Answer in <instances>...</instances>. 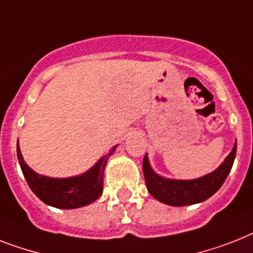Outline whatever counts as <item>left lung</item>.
I'll return each mask as SVG.
<instances>
[{
    "label": "left lung",
    "mask_w": 253,
    "mask_h": 253,
    "mask_svg": "<svg viewBox=\"0 0 253 253\" xmlns=\"http://www.w3.org/2000/svg\"><path fill=\"white\" fill-rule=\"evenodd\" d=\"M235 155H237V143L234 144L233 149L225 161L214 171L190 180L168 179L156 174L149 165L148 156L145 155L143 160L145 186L149 194L156 200L171 207H186V205L203 203L214 195L226 180L230 170L233 168Z\"/></svg>",
    "instance_id": "1"
}]
</instances>
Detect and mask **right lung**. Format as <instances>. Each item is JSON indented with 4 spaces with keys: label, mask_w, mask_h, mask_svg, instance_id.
I'll return each mask as SVG.
<instances>
[{
    "label": "right lung",
    "mask_w": 253,
    "mask_h": 253,
    "mask_svg": "<svg viewBox=\"0 0 253 253\" xmlns=\"http://www.w3.org/2000/svg\"><path fill=\"white\" fill-rule=\"evenodd\" d=\"M113 147L85 173L70 178H50L38 174L31 169L20 153L19 143L16 144V156L27 183L42 203L61 209H75L97 200L102 194L104 170L109 157L116 151Z\"/></svg>",
    "instance_id": "right-lung-1"
}]
</instances>
